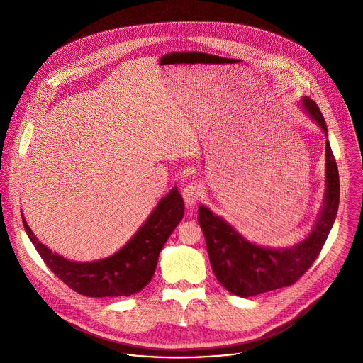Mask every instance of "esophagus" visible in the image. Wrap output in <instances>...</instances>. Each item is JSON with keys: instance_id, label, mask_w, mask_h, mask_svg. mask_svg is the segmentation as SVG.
<instances>
[{"instance_id": "esophagus-1", "label": "esophagus", "mask_w": 363, "mask_h": 363, "mask_svg": "<svg viewBox=\"0 0 363 363\" xmlns=\"http://www.w3.org/2000/svg\"><path fill=\"white\" fill-rule=\"evenodd\" d=\"M201 194H202V188L198 181L188 182V185L184 186V189H182V196L188 206H194L196 203V201L199 199Z\"/></svg>"}]
</instances>
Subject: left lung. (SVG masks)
<instances>
[{
	"label": "left lung",
	"instance_id": "obj_1",
	"mask_svg": "<svg viewBox=\"0 0 363 363\" xmlns=\"http://www.w3.org/2000/svg\"><path fill=\"white\" fill-rule=\"evenodd\" d=\"M303 109L328 135L325 118L316 101L303 97ZM339 171L326 142V195L313 231L293 248L270 250L245 241L230 224L199 206L198 223L217 280L233 294L251 297L294 284L315 263L335 223L339 206Z\"/></svg>",
	"mask_w": 363,
	"mask_h": 363
}]
</instances>
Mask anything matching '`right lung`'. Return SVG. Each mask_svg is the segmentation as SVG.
<instances>
[{"label": "right lung", "mask_w": 363, "mask_h": 363, "mask_svg": "<svg viewBox=\"0 0 363 363\" xmlns=\"http://www.w3.org/2000/svg\"><path fill=\"white\" fill-rule=\"evenodd\" d=\"M184 217V201L172 189L164 196L132 240L112 257L93 263L69 262L41 244L23 224L37 252L66 286L87 297H121L140 291L157 270L160 251Z\"/></svg>", "instance_id": "1"}]
</instances>
